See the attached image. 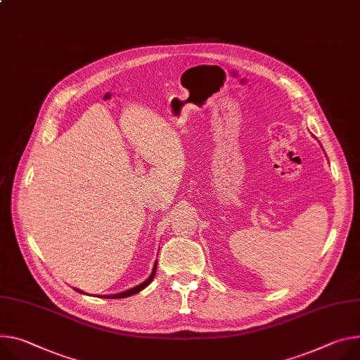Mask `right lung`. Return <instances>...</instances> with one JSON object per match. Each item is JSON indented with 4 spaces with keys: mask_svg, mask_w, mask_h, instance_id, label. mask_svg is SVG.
Masks as SVG:
<instances>
[{
    "mask_svg": "<svg viewBox=\"0 0 360 360\" xmlns=\"http://www.w3.org/2000/svg\"><path fill=\"white\" fill-rule=\"evenodd\" d=\"M156 264H158V261H155V266H153V269H152L150 276H149L142 284H139V285H136V287H134V288H130V290H126V291H123V292L113 294V296H102V297H103V299H123V297H129V296H132V294L139 292V291L143 290L146 285H149V283L153 280L155 273H156ZM77 291H79V292H83V291H80V290H77Z\"/></svg>",
    "mask_w": 360,
    "mask_h": 360,
    "instance_id": "1",
    "label": "right lung"
}]
</instances>
